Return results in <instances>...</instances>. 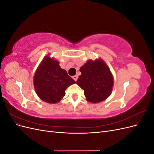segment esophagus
<instances>
[{"label": "esophagus", "mask_w": 154, "mask_h": 154, "mask_svg": "<svg viewBox=\"0 0 154 154\" xmlns=\"http://www.w3.org/2000/svg\"><path fill=\"white\" fill-rule=\"evenodd\" d=\"M78 75H74V76H72L73 80H74V81H76V80H78Z\"/></svg>", "instance_id": "esophagus-1"}]
</instances>
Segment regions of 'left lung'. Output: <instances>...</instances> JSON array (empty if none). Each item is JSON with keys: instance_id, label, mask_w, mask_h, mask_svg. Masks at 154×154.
Here are the masks:
<instances>
[{"instance_id": "obj_1", "label": "left lung", "mask_w": 154, "mask_h": 154, "mask_svg": "<svg viewBox=\"0 0 154 154\" xmlns=\"http://www.w3.org/2000/svg\"><path fill=\"white\" fill-rule=\"evenodd\" d=\"M77 85L84 91L86 100L92 103L105 100L112 92L114 79L110 69L101 59L88 60L80 67Z\"/></svg>"}]
</instances>
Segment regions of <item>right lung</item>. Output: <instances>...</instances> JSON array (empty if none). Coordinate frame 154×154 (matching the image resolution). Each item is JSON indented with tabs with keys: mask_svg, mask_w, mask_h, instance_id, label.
<instances>
[{
	"mask_svg": "<svg viewBox=\"0 0 154 154\" xmlns=\"http://www.w3.org/2000/svg\"><path fill=\"white\" fill-rule=\"evenodd\" d=\"M75 83L66 70L60 67L59 62L49 56L42 60L33 79L36 94L49 103L59 102L65 96L66 88Z\"/></svg>",
	"mask_w": 154,
	"mask_h": 154,
	"instance_id": "obj_1",
	"label": "right lung"
}]
</instances>
